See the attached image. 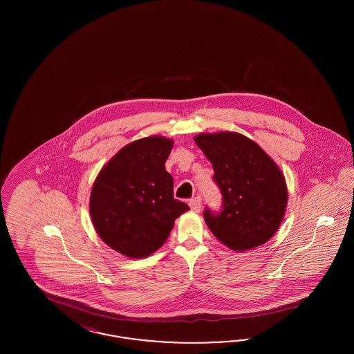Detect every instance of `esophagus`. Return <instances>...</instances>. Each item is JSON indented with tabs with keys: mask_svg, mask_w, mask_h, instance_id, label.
Listing matches in <instances>:
<instances>
[{
	"mask_svg": "<svg viewBox=\"0 0 354 354\" xmlns=\"http://www.w3.org/2000/svg\"><path fill=\"white\" fill-rule=\"evenodd\" d=\"M189 207H191V209L194 212H201V209H202V199H201V196H196V198L191 199L189 201Z\"/></svg>",
	"mask_w": 354,
	"mask_h": 354,
	"instance_id": "obj_1",
	"label": "esophagus"
}]
</instances>
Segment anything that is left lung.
Returning a JSON list of instances; mask_svg holds the SVG:
<instances>
[{
    "label": "left lung",
    "mask_w": 354,
    "mask_h": 354,
    "mask_svg": "<svg viewBox=\"0 0 354 354\" xmlns=\"http://www.w3.org/2000/svg\"><path fill=\"white\" fill-rule=\"evenodd\" d=\"M214 167L223 195V209L204 211L211 232L232 251L263 245L279 230L286 215V178L252 139L231 131L194 138Z\"/></svg>",
    "instance_id": "left-lung-1"
}]
</instances>
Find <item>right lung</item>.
Here are the masks:
<instances>
[{"label":"right lung","mask_w":354,"mask_h":354,"mask_svg":"<svg viewBox=\"0 0 354 354\" xmlns=\"http://www.w3.org/2000/svg\"><path fill=\"white\" fill-rule=\"evenodd\" d=\"M174 140L153 135L120 149L102 167L90 194V216L114 251L143 259L167 240L175 219L189 207L174 199L166 160Z\"/></svg>","instance_id":"obj_1"}]
</instances>
